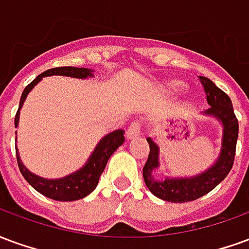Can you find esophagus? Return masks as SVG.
Returning a JSON list of instances; mask_svg holds the SVG:
<instances>
[{
	"label": "esophagus",
	"mask_w": 249,
	"mask_h": 249,
	"mask_svg": "<svg viewBox=\"0 0 249 249\" xmlns=\"http://www.w3.org/2000/svg\"><path fill=\"white\" fill-rule=\"evenodd\" d=\"M141 133V129H140V124L135 121V123H132L129 125V128L126 130V139L128 140H133V139H137Z\"/></svg>",
	"instance_id": "obj_1"
}]
</instances>
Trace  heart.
Segmentation results:
<instances>
[{"instance_id": "1", "label": "heart", "mask_w": 249, "mask_h": 249, "mask_svg": "<svg viewBox=\"0 0 249 249\" xmlns=\"http://www.w3.org/2000/svg\"><path fill=\"white\" fill-rule=\"evenodd\" d=\"M168 88H169V89H172V90H176V92H178V90H180V89H181V84H178V82H169V84H168Z\"/></svg>"}]
</instances>
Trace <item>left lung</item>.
Returning <instances> with one entry per match:
<instances>
[{"label":"left lung","mask_w":249,"mask_h":249,"mask_svg":"<svg viewBox=\"0 0 249 249\" xmlns=\"http://www.w3.org/2000/svg\"><path fill=\"white\" fill-rule=\"evenodd\" d=\"M200 82L207 94V103L209 107L204 110L203 116L217 120L223 128L221 146L217 159L209 168L201 173L187 178H160L156 171L160 168V146L157 142L146 137L149 144V156L142 168V176L148 189L156 197L171 201V203H185L201 197L211 192L216 185H219L230 173L235 160L236 142L239 135V123L233 113V107L231 98L221 89L214 85L207 77L200 76Z\"/></svg>","instance_id":"1"}]
</instances>
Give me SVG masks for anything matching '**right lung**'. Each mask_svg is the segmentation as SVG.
<instances>
[{"mask_svg": "<svg viewBox=\"0 0 249 249\" xmlns=\"http://www.w3.org/2000/svg\"><path fill=\"white\" fill-rule=\"evenodd\" d=\"M93 69H88V68H74V66H61V68H53L49 71L41 73L40 76H37L30 82L28 87L25 88L21 100H19V107L17 113H16V119H14V126H18L19 121V110L24 105L25 100L28 97V94L32 92V89L38 84V82L48 76H65V77H73V78H92L94 74ZM124 129H116L110 132L108 135H105L98 141L97 145L94 146V149L90 153V156L88 157L87 162L82 165L80 169H77L74 172L66 175L64 178H41L36 173L30 172L28 168L25 167L24 162L21 160L18 153V148L16 146V155H17V162H18V168L25 180L35 188L37 192L44 195L46 197L53 198V200H58V201H74V200H80L88 196L89 193H92L96 187H97L98 180L104 169L107 167L109 157L112 156L114 151L124 144ZM17 135V132H16ZM16 141H17V136H16Z\"/></svg>", "mask_w": 249, "mask_h": 249, "instance_id": "1", "label": "right lung"}]
</instances>
